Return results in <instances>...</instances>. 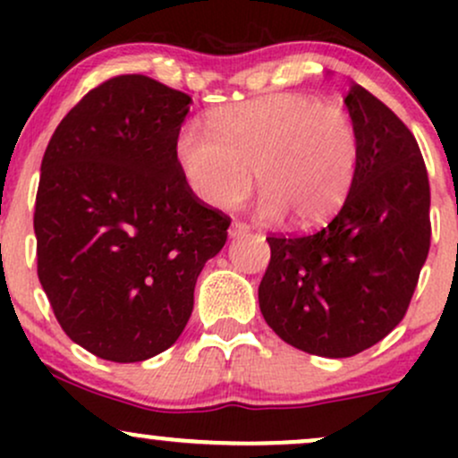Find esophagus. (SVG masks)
Masks as SVG:
<instances>
[{
  "instance_id": "1",
  "label": "esophagus",
  "mask_w": 458,
  "mask_h": 458,
  "mask_svg": "<svg viewBox=\"0 0 458 458\" xmlns=\"http://www.w3.org/2000/svg\"><path fill=\"white\" fill-rule=\"evenodd\" d=\"M247 233H250V225H245L243 222H233V224H230V230H228L230 239H236V236H243Z\"/></svg>"
}]
</instances>
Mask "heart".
Masks as SVG:
<instances>
[{"label":"heart","mask_w":458,"mask_h":458,"mask_svg":"<svg viewBox=\"0 0 458 458\" xmlns=\"http://www.w3.org/2000/svg\"><path fill=\"white\" fill-rule=\"evenodd\" d=\"M208 132L182 127L178 170L213 208H234L262 189L256 217L297 228L329 222L349 198L360 167V135L349 114L306 94H271L225 105L208 115Z\"/></svg>","instance_id":"obj_1"}]
</instances>
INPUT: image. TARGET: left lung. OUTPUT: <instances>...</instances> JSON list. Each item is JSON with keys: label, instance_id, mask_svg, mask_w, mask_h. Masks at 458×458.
Returning <instances> with one entry per match:
<instances>
[{"label": "left lung", "instance_id": "8db88e82", "mask_svg": "<svg viewBox=\"0 0 458 458\" xmlns=\"http://www.w3.org/2000/svg\"><path fill=\"white\" fill-rule=\"evenodd\" d=\"M360 135L355 185L325 228L267 236L259 286L267 325L295 349L351 357L401 323L430 247V187L413 133L353 83L344 98Z\"/></svg>", "mask_w": 458, "mask_h": 458}]
</instances>
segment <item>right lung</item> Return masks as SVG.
<instances>
[{"label": "right lung", "instance_id": "1", "mask_svg": "<svg viewBox=\"0 0 458 458\" xmlns=\"http://www.w3.org/2000/svg\"><path fill=\"white\" fill-rule=\"evenodd\" d=\"M191 97L146 75L94 88L47 146L36 193L38 280L68 338L131 364L170 349L230 217L199 202L174 141Z\"/></svg>", "mask_w": 458, "mask_h": 458}]
</instances>
